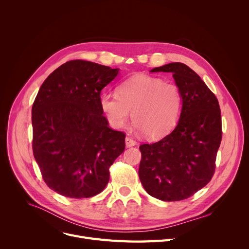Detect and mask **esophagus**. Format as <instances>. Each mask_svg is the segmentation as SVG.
<instances>
[{
	"label": "esophagus",
	"instance_id": "esophagus-1",
	"mask_svg": "<svg viewBox=\"0 0 249 249\" xmlns=\"http://www.w3.org/2000/svg\"><path fill=\"white\" fill-rule=\"evenodd\" d=\"M125 143H126V146L127 147H131V146H134V145L137 144V142L133 138H131V137H126Z\"/></svg>",
	"mask_w": 249,
	"mask_h": 249
}]
</instances>
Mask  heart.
Returning <instances> with one entry per match:
<instances>
[{
	"instance_id": "heart-1",
	"label": "heart",
	"mask_w": 249,
	"mask_h": 249,
	"mask_svg": "<svg viewBox=\"0 0 249 249\" xmlns=\"http://www.w3.org/2000/svg\"><path fill=\"white\" fill-rule=\"evenodd\" d=\"M100 105L113 128L124 127L132 112L135 126L147 138L156 139L172 131L178 124L184 100L177 85L138 73L118 86L117 95L104 94Z\"/></svg>"
}]
</instances>
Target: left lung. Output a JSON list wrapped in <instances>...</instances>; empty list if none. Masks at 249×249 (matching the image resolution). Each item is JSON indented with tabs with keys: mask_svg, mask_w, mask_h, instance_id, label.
<instances>
[{
	"mask_svg": "<svg viewBox=\"0 0 249 249\" xmlns=\"http://www.w3.org/2000/svg\"><path fill=\"white\" fill-rule=\"evenodd\" d=\"M151 72H172L184 107L173 131L139 146V178L144 190L161 201L188 199L204 188L215 173L222 139L218 100L188 65L172 62Z\"/></svg>",
	"mask_w": 249,
	"mask_h": 249,
	"instance_id": "left-lung-1",
	"label": "left lung"
}]
</instances>
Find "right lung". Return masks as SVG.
I'll use <instances>...</instances> for the list:
<instances>
[{"mask_svg": "<svg viewBox=\"0 0 249 249\" xmlns=\"http://www.w3.org/2000/svg\"><path fill=\"white\" fill-rule=\"evenodd\" d=\"M119 72L76 59L51 72L32 106V149L49 189L72 199L107 186L109 168L125 149V133L108 126L101 90Z\"/></svg>", "mask_w": 249, "mask_h": 249, "instance_id": "add662e5", "label": "right lung"}]
</instances>
